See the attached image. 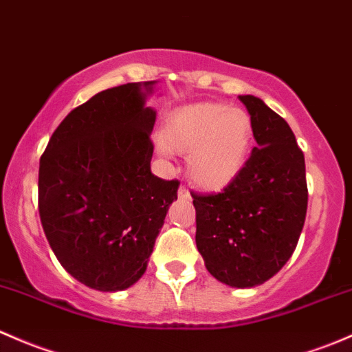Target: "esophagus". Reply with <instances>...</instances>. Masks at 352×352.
I'll list each match as a JSON object with an SVG mask.
<instances>
[{"label":"esophagus","instance_id":"34e87169","mask_svg":"<svg viewBox=\"0 0 352 352\" xmlns=\"http://www.w3.org/2000/svg\"><path fill=\"white\" fill-rule=\"evenodd\" d=\"M179 197L180 199H190V192H188V188L186 186L179 187Z\"/></svg>","mask_w":352,"mask_h":352}]
</instances>
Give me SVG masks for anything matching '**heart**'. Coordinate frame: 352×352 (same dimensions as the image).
<instances>
[{
  "mask_svg": "<svg viewBox=\"0 0 352 352\" xmlns=\"http://www.w3.org/2000/svg\"><path fill=\"white\" fill-rule=\"evenodd\" d=\"M254 138L248 111L224 102H197L173 111L164 128L162 153L187 155L192 182L204 190H221L243 172Z\"/></svg>",
  "mask_w": 352,
  "mask_h": 352,
  "instance_id": "obj_1",
  "label": "heart"
}]
</instances>
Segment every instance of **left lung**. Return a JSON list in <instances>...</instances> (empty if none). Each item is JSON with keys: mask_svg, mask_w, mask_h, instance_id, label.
<instances>
[{"mask_svg": "<svg viewBox=\"0 0 352 352\" xmlns=\"http://www.w3.org/2000/svg\"><path fill=\"white\" fill-rule=\"evenodd\" d=\"M254 140L243 172L219 194H192L195 243L207 272L234 288L265 283L297 248L307 214L305 158L282 116L254 96H239Z\"/></svg>", "mask_w": 352, "mask_h": 352, "instance_id": "obj_1", "label": "left lung"}]
</instances>
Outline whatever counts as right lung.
Masks as SVG:
<instances>
[{"instance_id":"obj_1","label":"right lung","mask_w":352,"mask_h":352,"mask_svg":"<svg viewBox=\"0 0 352 352\" xmlns=\"http://www.w3.org/2000/svg\"><path fill=\"white\" fill-rule=\"evenodd\" d=\"M155 80L92 96L65 116L40 158L38 212L60 265L89 288L118 292L146 272L179 180L151 173Z\"/></svg>"}]
</instances>
